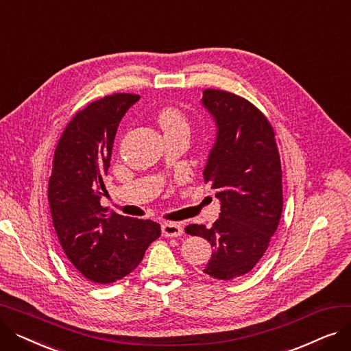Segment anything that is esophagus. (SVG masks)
<instances>
[{
	"label": "esophagus",
	"instance_id": "esophagus-1",
	"mask_svg": "<svg viewBox=\"0 0 351 351\" xmlns=\"http://www.w3.org/2000/svg\"><path fill=\"white\" fill-rule=\"evenodd\" d=\"M182 233H183V228H182L180 223L169 222V223H163L162 225V234L163 236L178 237V236H182Z\"/></svg>",
	"mask_w": 351,
	"mask_h": 351
}]
</instances>
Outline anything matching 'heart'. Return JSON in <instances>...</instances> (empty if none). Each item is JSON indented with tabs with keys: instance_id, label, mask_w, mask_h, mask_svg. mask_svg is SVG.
Wrapping results in <instances>:
<instances>
[{
	"instance_id": "1",
	"label": "heart",
	"mask_w": 351,
	"mask_h": 351,
	"mask_svg": "<svg viewBox=\"0 0 351 351\" xmlns=\"http://www.w3.org/2000/svg\"><path fill=\"white\" fill-rule=\"evenodd\" d=\"M158 121L163 132L171 131H189V122L179 109L173 106H166L160 109Z\"/></svg>"
}]
</instances>
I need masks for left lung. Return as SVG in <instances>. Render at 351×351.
<instances>
[{"label":"left lung","mask_w":351,"mask_h":351,"mask_svg":"<svg viewBox=\"0 0 351 351\" xmlns=\"http://www.w3.org/2000/svg\"><path fill=\"white\" fill-rule=\"evenodd\" d=\"M204 105L217 132L204 171L220 200L212 228L185 232L206 239L213 253L205 273L232 280L249 273L269 247L283 210L282 163L269 119L247 99L228 90L205 89Z\"/></svg>","instance_id":"8db88e82"}]
</instances>
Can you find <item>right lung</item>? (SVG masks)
<instances>
[{"label": "right lung", "instance_id": "1", "mask_svg": "<svg viewBox=\"0 0 351 351\" xmlns=\"http://www.w3.org/2000/svg\"><path fill=\"white\" fill-rule=\"evenodd\" d=\"M139 98L114 94L89 104L69 121L53 154L52 223L68 261L94 283H114L131 273L160 236L156 222L108 213L101 205L118 125Z\"/></svg>", "mask_w": 351, "mask_h": 351}]
</instances>
